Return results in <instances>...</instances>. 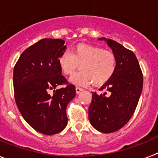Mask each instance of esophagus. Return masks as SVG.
<instances>
[{
  "label": "esophagus",
  "mask_w": 158,
  "mask_h": 158,
  "mask_svg": "<svg viewBox=\"0 0 158 158\" xmlns=\"http://www.w3.org/2000/svg\"><path fill=\"white\" fill-rule=\"evenodd\" d=\"M76 93L77 94H79V93H81V91H83V89L82 88H80V87H78V86H77L76 87Z\"/></svg>",
  "instance_id": "esophagus-1"
}]
</instances>
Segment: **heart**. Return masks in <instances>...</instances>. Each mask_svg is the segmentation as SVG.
<instances>
[{"instance_id":"b5f03b06","label":"heart","mask_w":158,"mask_h":158,"mask_svg":"<svg viewBox=\"0 0 158 158\" xmlns=\"http://www.w3.org/2000/svg\"><path fill=\"white\" fill-rule=\"evenodd\" d=\"M60 69L65 75H70L79 66L81 70L73 75L72 83L96 86L105 84L112 77L116 69L117 58L111 51L102 47L80 43L72 51H64L58 60Z\"/></svg>"}]
</instances>
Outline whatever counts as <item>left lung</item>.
I'll return each mask as SVG.
<instances>
[{"label":"left lung","instance_id":"obj_1","mask_svg":"<svg viewBox=\"0 0 158 158\" xmlns=\"http://www.w3.org/2000/svg\"><path fill=\"white\" fill-rule=\"evenodd\" d=\"M99 40L107 41L116 56L117 65L112 77L100 89L107 90L110 96L93 92L89 118L95 129L112 133L125 126L134 115L142 93L143 75L132 51L110 39Z\"/></svg>","mask_w":158,"mask_h":158}]
</instances>
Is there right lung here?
<instances>
[{"label": "right lung", "mask_w": 158, "mask_h": 158, "mask_svg": "<svg viewBox=\"0 0 158 158\" xmlns=\"http://www.w3.org/2000/svg\"><path fill=\"white\" fill-rule=\"evenodd\" d=\"M64 43L60 39H43L26 49L14 66L18 109L25 121L43 135H55L66 127L67 104L76 95L75 86L62 75L58 63L66 48Z\"/></svg>", "instance_id": "1"}]
</instances>
